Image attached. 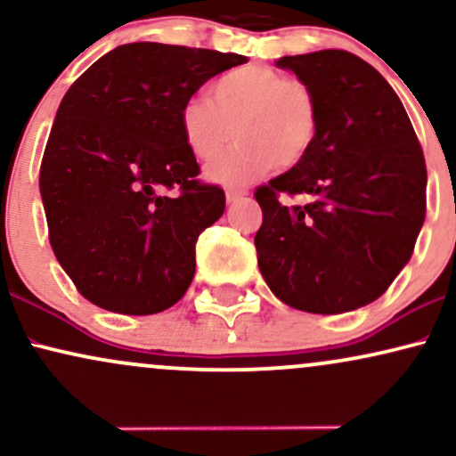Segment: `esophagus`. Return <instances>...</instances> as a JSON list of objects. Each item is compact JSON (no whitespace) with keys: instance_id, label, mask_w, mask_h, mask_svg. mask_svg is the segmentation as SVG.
<instances>
[{"instance_id":"obj_1","label":"esophagus","mask_w":456,"mask_h":456,"mask_svg":"<svg viewBox=\"0 0 456 456\" xmlns=\"http://www.w3.org/2000/svg\"><path fill=\"white\" fill-rule=\"evenodd\" d=\"M248 195V191H244V188H227L224 191V197H227V203H235L238 199H242Z\"/></svg>"}]
</instances>
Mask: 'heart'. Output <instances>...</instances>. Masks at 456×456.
<instances>
[{
	"mask_svg": "<svg viewBox=\"0 0 456 456\" xmlns=\"http://www.w3.org/2000/svg\"><path fill=\"white\" fill-rule=\"evenodd\" d=\"M180 130L199 160L214 159L235 134L240 143L212 160L206 177L240 186L274 167L296 169L306 159L319 134V104L305 81L248 64L218 77L210 86V101H184Z\"/></svg>",
	"mask_w": 456,
	"mask_h": 456,
	"instance_id": "b5f03b06",
	"label": "heart"
}]
</instances>
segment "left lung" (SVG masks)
I'll return each instance as SVG.
<instances>
[{
	"mask_svg": "<svg viewBox=\"0 0 456 456\" xmlns=\"http://www.w3.org/2000/svg\"><path fill=\"white\" fill-rule=\"evenodd\" d=\"M276 66L315 92L319 134L296 169L255 192L259 270L297 311H355L411 257L427 212L425 156L399 96L358 55L326 49ZM281 194L305 203L287 207Z\"/></svg>",
	"mask_w": 456,
	"mask_h": 456,
	"instance_id": "obj_1",
	"label": "left lung"
}]
</instances>
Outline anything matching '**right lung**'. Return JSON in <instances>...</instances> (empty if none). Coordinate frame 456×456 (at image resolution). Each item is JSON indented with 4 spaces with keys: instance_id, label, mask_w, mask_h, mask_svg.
Here are the masks:
<instances>
[{
    "instance_id": "right-lung-1",
    "label": "right lung",
    "mask_w": 456,
    "mask_h": 456,
    "mask_svg": "<svg viewBox=\"0 0 456 456\" xmlns=\"http://www.w3.org/2000/svg\"><path fill=\"white\" fill-rule=\"evenodd\" d=\"M246 61L130 43L94 61L66 92L46 141L40 195L55 257L92 305L154 315L186 294L197 238L223 216L224 192L197 180L180 109L208 78Z\"/></svg>"
}]
</instances>
